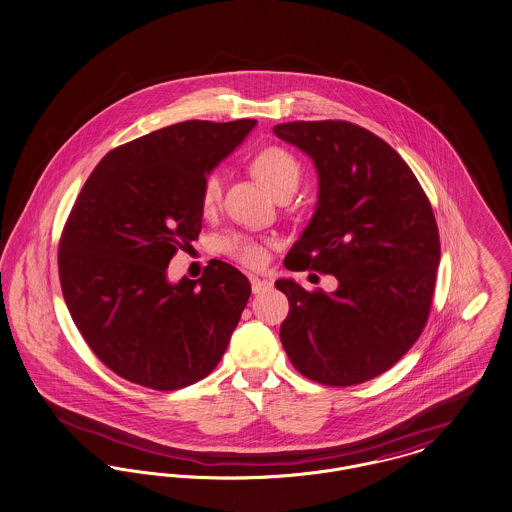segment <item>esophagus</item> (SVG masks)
<instances>
[{"label":"esophagus","instance_id":"esophagus-1","mask_svg":"<svg viewBox=\"0 0 512 512\" xmlns=\"http://www.w3.org/2000/svg\"><path fill=\"white\" fill-rule=\"evenodd\" d=\"M250 283H252V293H254V295L268 293V291H272L273 289L272 279H262V277H258V275H250Z\"/></svg>","mask_w":512,"mask_h":512}]
</instances>
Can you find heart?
Instances as JSON below:
<instances>
[{
    "label": "heart",
    "instance_id": "obj_1",
    "mask_svg": "<svg viewBox=\"0 0 512 512\" xmlns=\"http://www.w3.org/2000/svg\"><path fill=\"white\" fill-rule=\"evenodd\" d=\"M254 172L258 178L272 190L275 196L295 192L299 178H301V165L299 161L281 147H266L262 149L254 161ZM223 194V174L221 171L205 174L200 192V204L204 211L215 209ZM223 250L237 258L246 266H262L266 262V246L258 240L244 237V235H231L221 242Z\"/></svg>",
    "mask_w": 512,
    "mask_h": 512
}]
</instances>
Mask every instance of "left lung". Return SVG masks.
<instances>
[{
	"mask_svg": "<svg viewBox=\"0 0 512 512\" xmlns=\"http://www.w3.org/2000/svg\"><path fill=\"white\" fill-rule=\"evenodd\" d=\"M273 134L318 172L314 213L283 264L338 279L332 293L277 279L289 299L279 338L301 375L361 384L396 365L425 328L441 260L433 209L406 161L361 126L287 122Z\"/></svg>",
	"mask_w": 512,
	"mask_h": 512,
	"instance_id": "left-lung-1",
	"label": "left lung"
}]
</instances>
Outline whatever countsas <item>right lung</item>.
Listing matches in <instances>:
<instances>
[{
    "label": "right lung",
    "mask_w": 512,
    "mask_h": 512,
    "mask_svg": "<svg viewBox=\"0 0 512 512\" xmlns=\"http://www.w3.org/2000/svg\"><path fill=\"white\" fill-rule=\"evenodd\" d=\"M254 126L180 122L112 149L87 178L60 240V281L77 330L116 375L176 390L221 361L250 281L221 260L196 281L167 272L202 231L205 174Z\"/></svg>",
    "instance_id": "add662e5"
}]
</instances>
